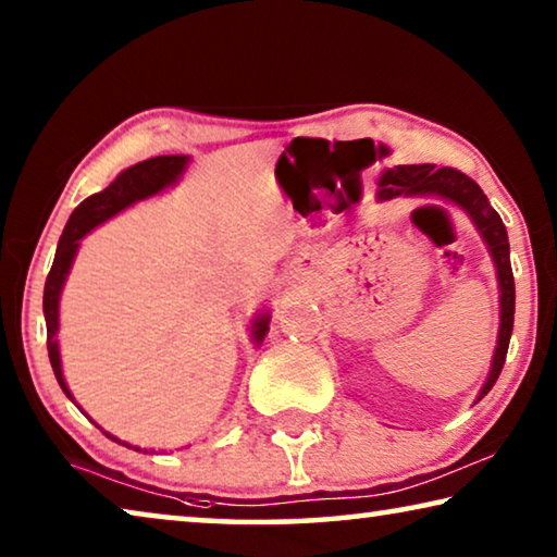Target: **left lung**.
<instances>
[{
  "mask_svg": "<svg viewBox=\"0 0 557 557\" xmlns=\"http://www.w3.org/2000/svg\"><path fill=\"white\" fill-rule=\"evenodd\" d=\"M382 190L379 198L389 200L396 196H438L461 206L466 213L473 218L475 227H479L483 240L488 243L493 262L498 268V282H500V334L496 357H493V367L488 374V382L481 389L479 399L493 389L496 379L500 376V369L506 364L510 332H513V314H516V282L513 270H510L508 260V233L503 225L500 215L488 206V198L481 190V185L469 175L456 171V168H436L431 163L423 165H396L392 171L382 175Z\"/></svg>",
  "mask_w": 557,
  "mask_h": 557,
  "instance_id": "8db88e82",
  "label": "left lung"
}]
</instances>
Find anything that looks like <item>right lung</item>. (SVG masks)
<instances>
[{"label":"right lung","mask_w":557,"mask_h":557,"mask_svg":"<svg viewBox=\"0 0 557 557\" xmlns=\"http://www.w3.org/2000/svg\"><path fill=\"white\" fill-rule=\"evenodd\" d=\"M185 163H188V156H156V158H148V161H144V163L131 165L109 185V188L96 193V196H88L84 202H78L72 218H69V223L64 227V233H61V240L57 247L54 264H51V270H49L47 285H44L47 349H49L51 369H54V374H57V382L61 384V389H64L66 396H72V394H69L64 374H61L59 342H57L59 295H61V287H64V280L69 275V268H72V262H74L78 240H82V237L91 231V227L101 225L103 220H109L111 215L121 213L123 208H128L131 202L153 196V193L163 190L165 185H171L183 173ZM264 332H268V317H260V320L255 322V339L262 342Z\"/></svg>","instance_id":"right-lung-1"}]
</instances>
